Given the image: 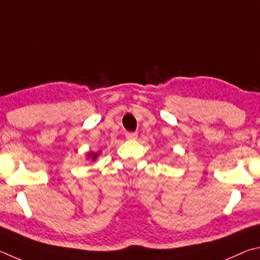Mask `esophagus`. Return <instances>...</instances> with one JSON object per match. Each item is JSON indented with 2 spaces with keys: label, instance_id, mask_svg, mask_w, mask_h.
<instances>
[{
  "label": "esophagus",
  "instance_id": "esophagus-1",
  "mask_svg": "<svg viewBox=\"0 0 260 260\" xmlns=\"http://www.w3.org/2000/svg\"><path fill=\"white\" fill-rule=\"evenodd\" d=\"M137 136H138L137 133H125L126 139H136L137 138Z\"/></svg>",
  "mask_w": 260,
  "mask_h": 260
}]
</instances>
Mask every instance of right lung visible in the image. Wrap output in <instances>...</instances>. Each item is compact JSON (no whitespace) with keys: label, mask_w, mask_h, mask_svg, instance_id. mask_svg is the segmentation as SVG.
I'll return each mask as SVG.
<instances>
[{"label":"right lung","mask_w":260,"mask_h":260,"mask_svg":"<svg viewBox=\"0 0 260 260\" xmlns=\"http://www.w3.org/2000/svg\"><path fill=\"white\" fill-rule=\"evenodd\" d=\"M95 157H97V154H94V155H92V160H94Z\"/></svg>","instance_id":"1"}]
</instances>
